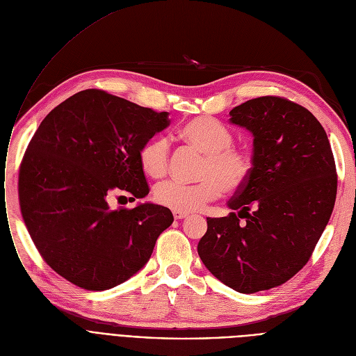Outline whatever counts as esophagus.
Returning <instances> with one entry per match:
<instances>
[{"mask_svg":"<svg viewBox=\"0 0 356 356\" xmlns=\"http://www.w3.org/2000/svg\"><path fill=\"white\" fill-rule=\"evenodd\" d=\"M172 216H174L175 220H182V218L188 217V214H186V213H182V211H174Z\"/></svg>","mask_w":356,"mask_h":356,"instance_id":"1","label":"esophagus"}]
</instances>
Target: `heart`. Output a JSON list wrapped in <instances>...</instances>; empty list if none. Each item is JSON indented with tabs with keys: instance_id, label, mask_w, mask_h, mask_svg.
Listing matches in <instances>:
<instances>
[{
	"instance_id": "heart-1",
	"label": "heart",
	"mask_w": 356,
	"mask_h": 356,
	"mask_svg": "<svg viewBox=\"0 0 356 356\" xmlns=\"http://www.w3.org/2000/svg\"><path fill=\"white\" fill-rule=\"evenodd\" d=\"M179 138L198 152L200 162L195 184L166 181L159 184L155 201L174 211L193 213L225 193H237L248 182L254 171V156L245 148L234 146V134L211 116H197L184 123ZM142 171L151 178H162L168 172L170 142L165 136H154L139 149Z\"/></svg>"
}]
</instances>
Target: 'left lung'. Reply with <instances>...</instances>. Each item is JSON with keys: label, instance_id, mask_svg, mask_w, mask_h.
<instances>
[{"label": "left lung", "instance_id": "8db88e82", "mask_svg": "<svg viewBox=\"0 0 356 356\" xmlns=\"http://www.w3.org/2000/svg\"><path fill=\"white\" fill-rule=\"evenodd\" d=\"M229 116L254 136V171L228 201L237 213L207 218L198 254L220 282L256 293L309 261L335 205L337 165L323 127L295 102L261 96Z\"/></svg>", "mask_w": 356, "mask_h": 356}]
</instances>
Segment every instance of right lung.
<instances>
[{
    "instance_id": "obj_1",
    "label": "right lung",
    "mask_w": 356,
    "mask_h": 356,
    "mask_svg": "<svg viewBox=\"0 0 356 356\" xmlns=\"http://www.w3.org/2000/svg\"><path fill=\"white\" fill-rule=\"evenodd\" d=\"M168 124V112L99 89L70 96L40 123L21 161L18 198L35 248L57 275L100 291L149 260L172 213L148 202L111 210L108 195H148L139 149Z\"/></svg>"
}]
</instances>
